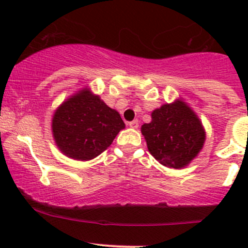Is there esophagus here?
<instances>
[{"label": "esophagus", "instance_id": "34e87169", "mask_svg": "<svg viewBox=\"0 0 248 248\" xmlns=\"http://www.w3.org/2000/svg\"><path fill=\"white\" fill-rule=\"evenodd\" d=\"M128 126L131 127V128H138L139 121H138V120H133V121L128 122Z\"/></svg>", "mask_w": 248, "mask_h": 248}]
</instances>
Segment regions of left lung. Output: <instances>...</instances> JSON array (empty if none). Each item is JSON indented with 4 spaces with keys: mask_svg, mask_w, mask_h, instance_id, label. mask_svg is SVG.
<instances>
[{
    "mask_svg": "<svg viewBox=\"0 0 248 248\" xmlns=\"http://www.w3.org/2000/svg\"><path fill=\"white\" fill-rule=\"evenodd\" d=\"M151 116L150 124H142L141 133L152 156L170 168L187 166L201 151L205 140L197 115L179 101L164 104Z\"/></svg>",
    "mask_w": 248,
    "mask_h": 248,
    "instance_id": "8db88e82",
    "label": "left lung"
}]
</instances>
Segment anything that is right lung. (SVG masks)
<instances>
[{
	"label": "right lung",
	"mask_w": 248,
	"mask_h": 248,
	"mask_svg": "<svg viewBox=\"0 0 248 248\" xmlns=\"http://www.w3.org/2000/svg\"><path fill=\"white\" fill-rule=\"evenodd\" d=\"M122 128L124 124L119 112L89 91L62 103L52 119L57 146L79 161H89L106 151Z\"/></svg>",
	"instance_id": "add662e5"
}]
</instances>
